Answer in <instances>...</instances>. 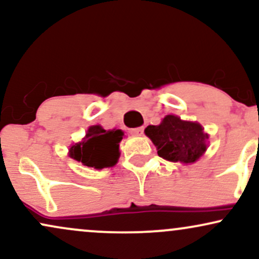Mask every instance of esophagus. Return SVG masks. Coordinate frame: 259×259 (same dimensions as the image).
Segmentation results:
<instances>
[{"label": "esophagus", "instance_id": "esophagus-1", "mask_svg": "<svg viewBox=\"0 0 259 259\" xmlns=\"http://www.w3.org/2000/svg\"><path fill=\"white\" fill-rule=\"evenodd\" d=\"M130 134L134 136H141L144 134V127L140 126V127H135V129L130 130Z\"/></svg>", "mask_w": 259, "mask_h": 259}]
</instances>
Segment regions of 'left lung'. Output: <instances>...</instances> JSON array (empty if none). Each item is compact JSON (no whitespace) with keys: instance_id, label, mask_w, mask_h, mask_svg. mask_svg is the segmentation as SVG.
Segmentation results:
<instances>
[{"instance_id":"obj_1","label":"left lung","mask_w":259,"mask_h":259,"mask_svg":"<svg viewBox=\"0 0 259 259\" xmlns=\"http://www.w3.org/2000/svg\"><path fill=\"white\" fill-rule=\"evenodd\" d=\"M145 134L157 148V153L169 162L195 163L207 150V133L197 121L181 120L169 114L159 125H148Z\"/></svg>"}]
</instances>
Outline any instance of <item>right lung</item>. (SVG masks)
<instances>
[{
	"label": "right lung",
	"instance_id": "add662e5",
	"mask_svg": "<svg viewBox=\"0 0 259 259\" xmlns=\"http://www.w3.org/2000/svg\"><path fill=\"white\" fill-rule=\"evenodd\" d=\"M123 136L120 129L105 130L101 125H92L81 141L70 146L69 156L86 167H113L119 159V142Z\"/></svg>",
	"mask_w": 259,
	"mask_h": 259
}]
</instances>
